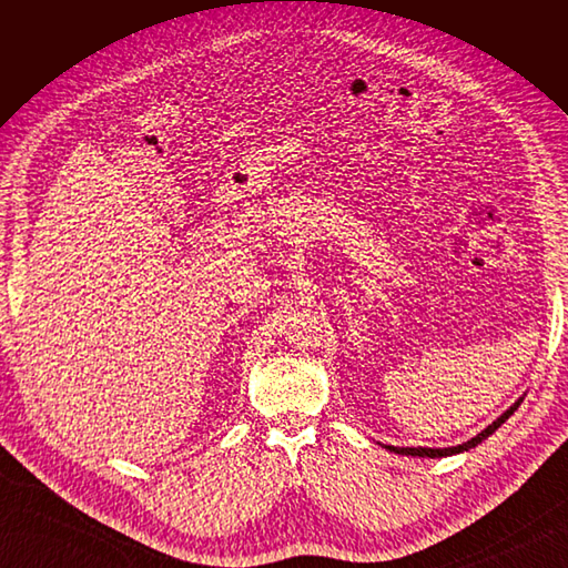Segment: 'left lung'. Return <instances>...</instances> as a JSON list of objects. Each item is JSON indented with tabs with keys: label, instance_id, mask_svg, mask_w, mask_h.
Segmentation results:
<instances>
[{
	"label": "left lung",
	"instance_id": "8db88e82",
	"mask_svg": "<svg viewBox=\"0 0 568 568\" xmlns=\"http://www.w3.org/2000/svg\"><path fill=\"white\" fill-rule=\"evenodd\" d=\"M519 403H521V400H519ZM519 403H514L500 419H495V422L486 428V432H480L476 438H471V440H467V443L455 445V448H393V445H386V448L393 450V453H398V455H412V457H448V455H455V453H464V450H469V448H476V445H478L480 440H486L490 434H495L497 428H500V426L514 415V409L519 407Z\"/></svg>",
	"mask_w": 568,
	"mask_h": 568
}]
</instances>
